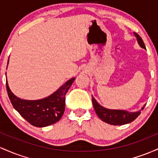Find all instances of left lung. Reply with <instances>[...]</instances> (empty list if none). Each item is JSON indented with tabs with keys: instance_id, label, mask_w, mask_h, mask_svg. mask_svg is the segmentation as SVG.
Instances as JSON below:
<instances>
[{
	"instance_id": "left-lung-1",
	"label": "left lung",
	"mask_w": 158,
	"mask_h": 158,
	"mask_svg": "<svg viewBox=\"0 0 158 158\" xmlns=\"http://www.w3.org/2000/svg\"><path fill=\"white\" fill-rule=\"evenodd\" d=\"M134 35L136 37L138 41V43L143 48H146L144 42L143 40L137 33L134 32ZM92 100H93V104L94 109H95V113L98 115V116L102 121L107 122L108 124L113 125H122L125 124L130 123L136 119L138 117L141 112L140 110L135 113L127 112L125 110H109L102 107L99 105L98 103L95 101V99L92 96ZM143 107L142 110H143Z\"/></svg>"
}]
</instances>
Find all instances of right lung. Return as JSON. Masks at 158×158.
Segmentation results:
<instances>
[{"label":"right lung","instance_id":"obj_1","mask_svg":"<svg viewBox=\"0 0 158 158\" xmlns=\"http://www.w3.org/2000/svg\"><path fill=\"white\" fill-rule=\"evenodd\" d=\"M74 79L72 78L67 81L50 96L36 101L22 100L17 98L10 91L7 81L6 86L10 102L19 114L33 126L42 127L56 123L61 118L65 111V94Z\"/></svg>","mask_w":158,"mask_h":158}]
</instances>
